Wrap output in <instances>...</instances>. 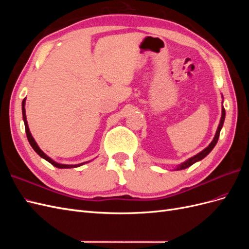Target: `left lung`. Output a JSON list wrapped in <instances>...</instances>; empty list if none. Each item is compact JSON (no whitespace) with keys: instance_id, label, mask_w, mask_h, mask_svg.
Returning <instances> with one entry per match:
<instances>
[{"instance_id":"8db88e82","label":"left lung","mask_w":249,"mask_h":249,"mask_svg":"<svg viewBox=\"0 0 249 249\" xmlns=\"http://www.w3.org/2000/svg\"><path fill=\"white\" fill-rule=\"evenodd\" d=\"M224 118H225V110H224V108L222 107V115H221V119H220V124H219V125H218V129H217V131H216V134H215V137H214L213 141L211 142L210 145H209L208 147H206L205 149H203L202 152H200V153L197 154L196 156H194V157L190 158V159H188L186 162L180 164L179 166L177 168L178 170L185 169V168H187V167H190L191 165H193L195 162L202 160L203 158H205L206 156H208V155L210 154L211 150H212V149L214 148V146L216 145V143H217V141H218V138H219V134H220V131H221V127H222L223 123H224Z\"/></svg>"}]
</instances>
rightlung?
Masks as SVG:
<instances>
[{"instance_id": "add662e5", "label": "right lung", "mask_w": 249, "mask_h": 249, "mask_svg": "<svg viewBox=\"0 0 249 249\" xmlns=\"http://www.w3.org/2000/svg\"><path fill=\"white\" fill-rule=\"evenodd\" d=\"M22 118H24V123H25V129H26V134H27V138H28V141L30 144H31L32 148L35 150V152L38 154L41 158H43L44 160H47L48 162H50L53 166H55L57 168H74V167H79V166H82L83 164H85L86 162L84 163H81V164H76V165H65V164H59L55 161H53L50 157H48L46 154H44L42 150L39 148V146L37 145V143L35 142L34 138L32 137L31 133H30V130H29V126H28V123H27V117H26V110H25V100L22 101Z\"/></svg>"}]
</instances>
